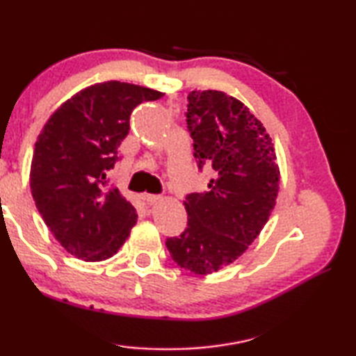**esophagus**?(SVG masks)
Masks as SVG:
<instances>
[{"instance_id": "esophagus-1", "label": "esophagus", "mask_w": 356, "mask_h": 356, "mask_svg": "<svg viewBox=\"0 0 356 356\" xmlns=\"http://www.w3.org/2000/svg\"><path fill=\"white\" fill-rule=\"evenodd\" d=\"M143 200L152 206V204H156V202L161 201V196L160 195H150V193H144Z\"/></svg>"}]
</instances>
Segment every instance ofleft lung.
I'll list each match as a JSON object with an SVG mask.
<instances>
[{"mask_svg": "<svg viewBox=\"0 0 356 356\" xmlns=\"http://www.w3.org/2000/svg\"><path fill=\"white\" fill-rule=\"evenodd\" d=\"M186 125L197 166H210L209 190L191 193L188 225L166 240L172 261L195 275L232 264L261 234L275 209L280 168L272 138L250 108L221 91H191Z\"/></svg>", "mask_w": 356, "mask_h": 356, "instance_id": "8db88e82", "label": "left lung"}]
</instances>
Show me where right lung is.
<instances>
[{"label": "right lung", "instance_id": "1", "mask_svg": "<svg viewBox=\"0 0 356 356\" xmlns=\"http://www.w3.org/2000/svg\"><path fill=\"white\" fill-rule=\"evenodd\" d=\"M163 92L105 81L81 89L47 120L34 146L29 186L47 227L72 256L86 262L116 254L136 225V210L106 171L130 130V114Z\"/></svg>", "mask_w": 356, "mask_h": 356}]
</instances>
